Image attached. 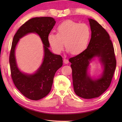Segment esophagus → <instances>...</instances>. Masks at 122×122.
<instances>
[{"label": "esophagus", "instance_id": "34e87169", "mask_svg": "<svg viewBox=\"0 0 122 122\" xmlns=\"http://www.w3.org/2000/svg\"><path fill=\"white\" fill-rule=\"evenodd\" d=\"M69 61H68V60H67V59H66V58H64V62L65 64H68L69 63Z\"/></svg>", "mask_w": 122, "mask_h": 122}]
</instances>
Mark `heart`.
Wrapping results in <instances>:
<instances>
[{
	"label": "heart",
	"instance_id": "heart-1",
	"mask_svg": "<svg viewBox=\"0 0 122 122\" xmlns=\"http://www.w3.org/2000/svg\"><path fill=\"white\" fill-rule=\"evenodd\" d=\"M91 28L86 23H79L71 20L59 25L56 34L50 33L48 42L56 53H60L65 46L73 55L82 53L87 48L91 37Z\"/></svg>",
	"mask_w": 122,
	"mask_h": 122
}]
</instances>
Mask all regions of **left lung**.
<instances>
[{"mask_svg":"<svg viewBox=\"0 0 122 122\" xmlns=\"http://www.w3.org/2000/svg\"><path fill=\"white\" fill-rule=\"evenodd\" d=\"M91 39L87 48L70 58L74 90L79 97L92 99L101 96L111 83L116 68V58L108 32L96 21L89 19ZM95 56L101 57L105 69L101 78L93 81L87 74L89 61Z\"/></svg>","mask_w":122,"mask_h":122,"instance_id":"8db88e82","label":"left lung"}]
</instances>
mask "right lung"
Segmentation results:
<instances>
[{"label": "right lung", "mask_w": 122, "mask_h": 122, "mask_svg": "<svg viewBox=\"0 0 122 122\" xmlns=\"http://www.w3.org/2000/svg\"><path fill=\"white\" fill-rule=\"evenodd\" d=\"M55 23V20L50 17L31 18L22 25L14 36L9 57L11 77L15 86L20 93L32 100H38L49 93L55 74L62 65V58L61 55L54 54L48 49V36ZM30 32L36 33L41 38L44 45V57L37 72L33 75H27L18 69L14 50L19 39Z\"/></svg>", "instance_id": "obj_1"}]
</instances>
